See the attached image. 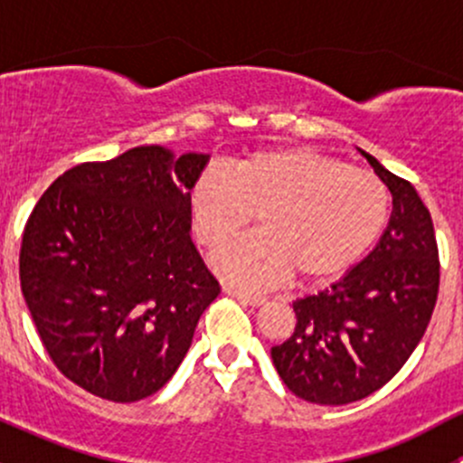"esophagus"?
<instances>
[{"instance_id": "1", "label": "esophagus", "mask_w": 463, "mask_h": 463, "mask_svg": "<svg viewBox=\"0 0 463 463\" xmlns=\"http://www.w3.org/2000/svg\"><path fill=\"white\" fill-rule=\"evenodd\" d=\"M223 293L231 298H235V300L244 302V305H264L266 298L260 296V293H250V291H244V288H235V287H223Z\"/></svg>"}]
</instances>
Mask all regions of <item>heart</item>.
Returning a JSON list of instances; mask_svg holds the SVG:
<instances>
[{"label":"heart","instance_id":"obj_1","mask_svg":"<svg viewBox=\"0 0 463 463\" xmlns=\"http://www.w3.org/2000/svg\"><path fill=\"white\" fill-rule=\"evenodd\" d=\"M193 235L219 249L258 213L260 231L213 255L219 275L261 287L334 278L374 246L390 217V193L370 170L311 147H275L205 170L188 197Z\"/></svg>","mask_w":463,"mask_h":463}]
</instances>
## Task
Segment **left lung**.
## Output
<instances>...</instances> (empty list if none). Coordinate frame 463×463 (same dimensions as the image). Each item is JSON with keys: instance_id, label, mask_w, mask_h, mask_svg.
Returning a JSON list of instances; mask_svg holds the SVG:
<instances>
[{"instance_id": "obj_1", "label": "left lung", "mask_w": 463, "mask_h": 463, "mask_svg": "<svg viewBox=\"0 0 463 463\" xmlns=\"http://www.w3.org/2000/svg\"><path fill=\"white\" fill-rule=\"evenodd\" d=\"M358 152L392 193L387 228L338 282L293 302L296 329L270 349L284 385L318 405H347L381 390L417 349L439 293L430 213L410 181Z\"/></svg>"}]
</instances>
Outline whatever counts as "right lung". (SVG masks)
I'll return each instance as SVG.
<instances>
[{
    "label": "right lung",
    "mask_w": 463,
    "mask_h": 463,
    "mask_svg": "<svg viewBox=\"0 0 463 463\" xmlns=\"http://www.w3.org/2000/svg\"><path fill=\"white\" fill-rule=\"evenodd\" d=\"M208 154L143 145L71 167L26 222L20 282L42 345L82 390L134 403L161 390L219 282L190 240Z\"/></svg>",
    "instance_id": "1"
}]
</instances>
